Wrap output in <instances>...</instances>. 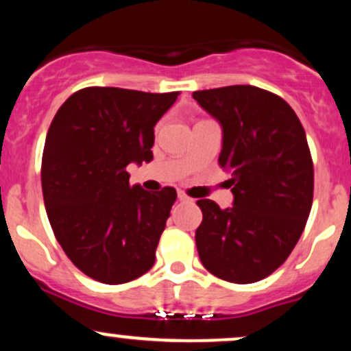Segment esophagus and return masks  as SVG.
<instances>
[{"label": "esophagus", "instance_id": "obj_1", "mask_svg": "<svg viewBox=\"0 0 351 351\" xmlns=\"http://www.w3.org/2000/svg\"><path fill=\"white\" fill-rule=\"evenodd\" d=\"M178 199H180V201H189V198H188L186 195H184L183 191H178Z\"/></svg>", "mask_w": 351, "mask_h": 351}]
</instances>
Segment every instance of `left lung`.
Masks as SVG:
<instances>
[{"mask_svg": "<svg viewBox=\"0 0 351 351\" xmlns=\"http://www.w3.org/2000/svg\"><path fill=\"white\" fill-rule=\"evenodd\" d=\"M223 127L219 165L231 173L232 208L199 199L196 247L219 279L252 284L280 267L304 232L313 199V163L299 117L279 95L254 86L193 92Z\"/></svg>", "mask_w": 351, "mask_h": 351, "instance_id": "left-lung-1", "label": "left lung"}]
</instances>
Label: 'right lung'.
Instances as JSON below:
<instances>
[{
  "instance_id": "right-lung-1",
  "label": "right lung",
  "mask_w": 351,
  "mask_h": 351,
  "mask_svg": "<svg viewBox=\"0 0 351 351\" xmlns=\"http://www.w3.org/2000/svg\"><path fill=\"white\" fill-rule=\"evenodd\" d=\"M178 95L86 87L52 119L43 152L44 204L60 247L90 279L125 284L155 264L176 191L130 186L127 167L152 162L153 127Z\"/></svg>"
}]
</instances>
